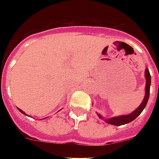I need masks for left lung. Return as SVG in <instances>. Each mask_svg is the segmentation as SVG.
I'll return each mask as SVG.
<instances>
[{"mask_svg":"<svg viewBox=\"0 0 159 159\" xmlns=\"http://www.w3.org/2000/svg\"><path fill=\"white\" fill-rule=\"evenodd\" d=\"M144 76H145L146 78L145 96H144V98H143V102H142V103L140 104V106H139L136 110H134L132 113L129 114V115L116 116V117H111V118L110 119H105V121H106V123L111 124V125H113L116 126L123 125H125V124H128L129 123V122H131V121H133L134 120H135V119L140 115L143 109L145 108L146 105H147V102H148V98H149V92H150L151 85V76L148 68H146L145 69ZM97 115H98L100 119H102V120H103V117H102L100 114L97 113Z\"/></svg>","mask_w":159,"mask_h":159,"instance_id":"obj_1","label":"left lung"}]
</instances>
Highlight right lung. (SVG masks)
Masks as SVG:
<instances>
[{"mask_svg": "<svg viewBox=\"0 0 159 159\" xmlns=\"http://www.w3.org/2000/svg\"><path fill=\"white\" fill-rule=\"evenodd\" d=\"M18 110H19V111H20L21 113H22V114H24V115H25V116H28V115H26V114L25 113V112H24V111H22V110H20V109H19V108H18Z\"/></svg>", "mask_w": 159, "mask_h": 159, "instance_id": "1", "label": "right lung"}]
</instances>
